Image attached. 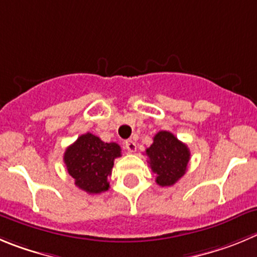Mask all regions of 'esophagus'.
I'll return each instance as SVG.
<instances>
[{
    "mask_svg": "<svg viewBox=\"0 0 257 257\" xmlns=\"http://www.w3.org/2000/svg\"><path fill=\"white\" fill-rule=\"evenodd\" d=\"M125 150L128 151L129 153H134V152H136V151H137L136 142H134V141H132V140L126 141V142H125Z\"/></svg>",
    "mask_w": 257,
    "mask_h": 257,
    "instance_id": "esophagus-1",
    "label": "esophagus"
}]
</instances>
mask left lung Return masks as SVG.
<instances>
[{"label":"left lung","instance_id":"left-lung-1","mask_svg":"<svg viewBox=\"0 0 257 257\" xmlns=\"http://www.w3.org/2000/svg\"><path fill=\"white\" fill-rule=\"evenodd\" d=\"M148 164L155 172L156 183L160 186H171L185 175L190 160L188 146L179 141L172 133L158 132L153 143L146 150Z\"/></svg>","mask_w":257,"mask_h":257}]
</instances>
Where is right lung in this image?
Returning a JSON list of instances; mask_svg holds the SVG:
<instances>
[{"mask_svg": "<svg viewBox=\"0 0 257 257\" xmlns=\"http://www.w3.org/2000/svg\"><path fill=\"white\" fill-rule=\"evenodd\" d=\"M120 151L116 143H105L99 137L86 133L67 148L63 161L77 188L88 194H100L109 189L107 177L114 160L121 156Z\"/></svg>", "mask_w": 257, "mask_h": 257, "instance_id": "obj_1", "label": "right lung"}]
</instances>
